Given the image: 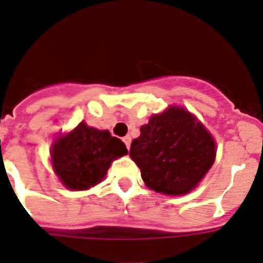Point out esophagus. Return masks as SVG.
I'll return each instance as SVG.
<instances>
[{
	"label": "esophagus",
	"instance_id": "esophagus-1",
	"mask_svg": "<svg viewBox=\"0 0 263 263\" xmlns=\"http://www.w3.org/2000/svg\"><path fill=\"white\" fill-rule=\"evenodd\" d=\"M123 142H124V144L127 146L128 150H129V147H131V136H124V138H123Z\"/></svg>",
	"mask_w": 263,
	"mask_h": 263
}]
</instances>
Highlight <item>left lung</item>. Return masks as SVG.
<instances>
[{
  "instance_id": "left-lung-1",
  "label": "left lung",
  "mask_w": 263,
  "mask_h": 263,
  "mask_svg": "<svg viewBox=\"0 0 263 263\" xmlns=\"http://www.w3.org/2000/svg\"><path fill=\"white\" fill-rule=\"evenodd\" d=\"M129 157L147 186L180 196L197 186L216 157V144L206 128L183 108L168 106L140 127Z\"/></svg>"
}]
</instances>
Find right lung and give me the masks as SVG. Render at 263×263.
Instances as JSON below:
<instances>
[{"mask_svg": "<svg viewBox=\"0 0 263 263\" xmlns=\"http://www.w3.org/2000/svg\"><path fill=\"white\" fill-rule=\"evenodd\" d=\"M125 144L108 129L80 123L67 135L57 139L51 148L55 174L67 189L86 191L101 182L115 159L127 155Z\"/></svg>", "mask_w": 263, "mask_h": 263, "instance_id": "add662e5", "label": "right lung"}]
</instances>
